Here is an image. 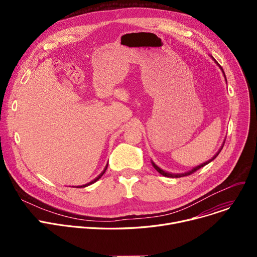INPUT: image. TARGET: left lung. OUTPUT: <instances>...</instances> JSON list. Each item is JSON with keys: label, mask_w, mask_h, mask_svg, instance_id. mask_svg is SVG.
Here are the masks:
<instances>
[{"label": "left lung", "mask_w": 257, "mask_h": 257, "mask_svg": "<svg viewBox=\"0 0 257 257\" xmlns=\"http://www.w3.org/2000/svg\"><path fill=\"white\" fill-rule=\"evenodd\" d=\"M220 67H221V65H219ZM221 69H222V67H221ZM223 71V70H222ZM224 73V72H223ZM224 76H225V74H224ZM223 149V147L221 148V150ZM221 150L217 153V154H215L214 155V157H212L210 160H208V161H206V163H204V164H202L201 166H198V167H196V168H194L192 171H190V172H187V173H184V174H170V173H167V172H165V171H163V170H161V169H159L154 163H152V165H153V167L155 168V170L157 171V172H159L161 175H164V176H166V177H172V178H179V177H183V176H188V175H192L193 173H195L196 171H198L199 169H201V168H203L204 166H206L207 164H209L210 163V161H212L215 157H217L218 155H219V153L221 152Z\"/></svg>", "instance_id": "left-lung-1"}]
</instances>
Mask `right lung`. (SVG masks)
I'll use <instances>...</instances> for the list:
<instances>
[{"instance_id": "obj_1", "label": "right lung", "mask_w": 257, "mask_h": 257, "mask_svg": "<svg viewBox=\"0 0 257 257\" xmlns=\"http://www.w3.org/2000/svg\"><path fill=\"white\" fill-rule=\"evenodd\" d=\"M106 169H107V167H106V168H105V170H104V171H103V172H102V173H101V174H100V175H99V176H98V177H97V178H96V179H93V180H92V181H91V182H89V183H87V184H85V185H82V186H80V187H85V186H87V185H89V184H92V183H94V182H96V181H98V180H99V179H100V178H101V177H102V176H103V174H104V173H105V171H106Z\"/></svg>"}]
</instances>
